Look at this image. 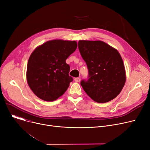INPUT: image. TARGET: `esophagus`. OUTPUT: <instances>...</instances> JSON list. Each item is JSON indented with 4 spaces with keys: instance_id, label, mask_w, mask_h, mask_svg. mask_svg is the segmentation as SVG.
Returning <instances> with one entry per match:
<instances>
[{
    "instance_id": "esophagus-1",
    "label": "esophagus",
    "mask_w": 150,
    "mask_h": 150,
    "mask_svg": "<svg viewBox=\"0 0 150 150\" xmlns=\"http://www.w3.org/2000/svg\"><path fill=\"white\" fill-rule=\"evenodd\" d=\"M74 80H75V81L76 83H78V82L80 81V78H75V79H74Z\"/></svg>"
}]
</instances>
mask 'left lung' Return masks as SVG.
I'll return each instance as SVG.
<instances>
[{
	"mask_svg": "<svg viewBox=\"0 0 150 150\" xmlns=\"http://www.w3.org/2000/svg\"><path fill=\"white\" fill-rule=\"evenodd\" d=\"M78 49L89 71V79L81 81L85 92L97 103L114 99L126 81L125 68L119 52L101 41L80 40Z\"/></svg>",
	"mask_w": 150,
	"mask_h": 150,
	"instance_id": "1",
	"label": "left lung"
}]
</instances>
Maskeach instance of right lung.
Returning <instances> with one entry per match:
<instances>
[{
  "instance_id": "obj_1",
  "label": "right lung",
  "mask_w": 150,
  "mask_h": 150,
  "mask_svg": "<svg viewBox=\"0 0 150 150\" xmlns=\"http://www.w3.org/2000/svg\"><path fill=\"white\" fill-rule=\"evenodd\" d=\"M77 48L75 41L54 39L39 45L31 53L27 67L31 90L46 101L57 100L73 81L66 60Z\"/></svg>"
}]
</instances>
